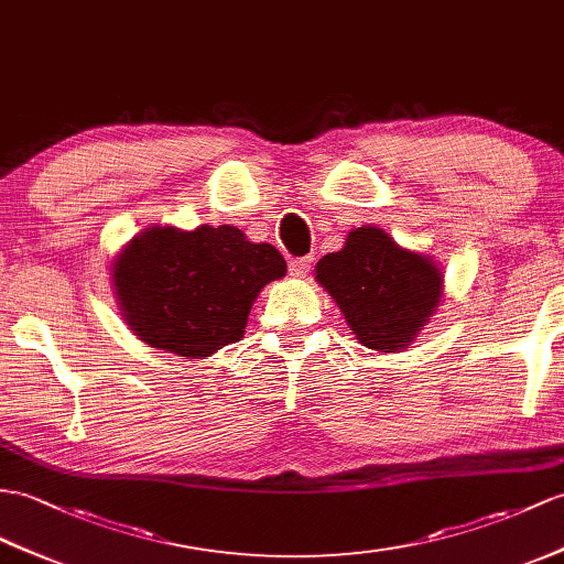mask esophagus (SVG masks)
Returning <instances> with one entry per match:
<instances>
[{"label":"esophagus","mask_w":564,"mask_h":564,"mask_svg":"<svg viewBox=\"0 0 564 564\" xmlns=\"http://www.w3.org/2000/svg\"><path fill=\"white\" fill-rule=\"evenodd\" d=\"M311 268H313V256H301V258H294L290 263V272L294 274V278H306Z\"/></svg>","instance_id":"esophagus-1"}]
</instances>
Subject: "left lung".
Wrapping results in <instances>:
<instances>
[{"label": "left lung", "instance_id": "8db88e82", "mask_svg": "<svg viewBox=\"0 0 564 564\" xmlns=\"http://www.w3.org/2000/svg\"><path fill=\"white\" fill-rule=\"evenodd\" d=\"M315 280L337 301L356 339L376 351L406 347L443 294L431 258L400 249L378 227L349 231L345 249L318 260Z\"/></svg>", "mask_w": 564, "mask_h": 564}]
</instances>
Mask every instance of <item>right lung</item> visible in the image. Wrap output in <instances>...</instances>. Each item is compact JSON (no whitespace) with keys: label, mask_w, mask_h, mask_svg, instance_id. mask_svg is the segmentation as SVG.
<instances>
[{"label":"right lung","mask_w":564,"mask_h":564,"mask_svg":"<svg viewBox=\"0 0 564 564\" xmlns=\"http://www.w3.org/2000/svg\"><path fill=\"white\" fill-rule=\"evenodd\" d=\"M284 272L274 246L246 241L237 227H150L117 258L112 280L135 335L198 359L243 337L258 292Z\"/></svg>","instance_id":"1"}]
</instances>
